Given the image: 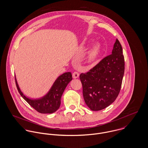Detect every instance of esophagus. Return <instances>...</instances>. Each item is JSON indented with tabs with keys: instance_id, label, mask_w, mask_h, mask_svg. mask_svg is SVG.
<instances>
[{
	"instance_id": "esophagus-1",
	"label": "esophagus",
	"mask_w": 148,
	"mask_h": 148,
	"mask_svg": "<svg viewBox=\"0 0 148 148\" xmlns=\"http://www.w3.org/2000/svg\"><path fill=\"white\" fill-rule=\"evenodd\" d=\"M72 76H73V77L74 79H76V78L79 77V72H76V71L74 72L73 73V74H72Z\"/></svg>"
}]
</instances>
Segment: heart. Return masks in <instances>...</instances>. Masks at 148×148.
Instances as JSON below:
<instances>
[{
  "label": "heart",
  "mask_w": 148,
  "mask_h": 148,
  "mask_svg": "<svg viewBox=\"0 0 148 148\" xmlns=\"http://www.w3.org/2000/svg\"><path fill=\"white\" fill-rule=\"evenodd\" d=\"M100 48L99 45H95L90 49V51L88 52L87 58L89 62L93 61L97 58L100 52Z\"/></svg>",
  "instance_id": "b5f03b06"
}]
</instances>
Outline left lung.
<instances>
[{
  "label": "left lung",
  "mask_w": 148,
  "mask_h": 148,
  "mask_svg": "<svg viewBox=\"0 0 148 148\" xmlns=\"http://www.w3.org/2000/svg\"><path fill=\"white\" fill-rule=\"evenodd\" d=\"M124 70L123 48L116 39L112 54L80 75L85 103L92 110H102L115 101L121 88Z\"/></svg>",
  "instance_id": "left-lung-1"
}]
</instances>
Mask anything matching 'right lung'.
Segmentation results:
<instances>
[{
	"label": "right lung",
	"instance_id": "add662e5",
	"mask_svg": "<svg viewBox=\"0 0 148 148\" xmlns=\"http://www.w3.org/2000/svg\"><path fill=\"white\" fill-rule=\"evenodd\" d=\"M72 80V76L71 72L64 73L56 80L50 90L45 96L41 99L35 100L28 99L23 95L17 83L16 78L15 83L21 97L37 112L40 113H52L59 108L64 91Z\"/></svg>",
	"mask_w": 148,
	"mask_h": 148
}]
</instances>
